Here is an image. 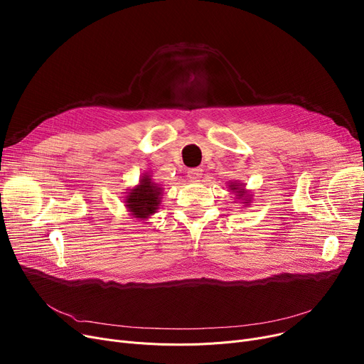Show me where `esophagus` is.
I'll return each instance as SVG.
<instances>
[{"mask_svg":"<svg viewBox=\"0 0 364 364\" xmlns=\"http://www.w3.org/2000/svg\"><path fill=\"white\" fill-rule=\"evenodd\" d=\"M187 176H188V178H190V180L198 181L199 178H202V169H200V168H193V169H188Z\"/></svg>","mask_w":364,"mask_h":364,"instance_id":"1","label":"esophagus"}]
</instances>
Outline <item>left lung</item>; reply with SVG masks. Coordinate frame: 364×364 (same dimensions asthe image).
I'll return each mask as SVG.
<instances>
[{
  "label": "left lung",
  "instance_id": "left-lung-1",
  "mask_svg": "<svg viewBox=\"0 0 364 364\" xmlns=\"http://www.w3.org/2000/svg\"><path fill=\"white\" fill-rule=\"evenodd\" d=\"M230 188H232L233 192H235V193L239 196L237 199H242V200H245V202H243L245 205H250V200H251V199H250V196H251V195L246 192V190H245V186H243V184H240V183H236V181H235V183H230Z\"/></svg>",
  "mask_w": 364,
  "mask_h": 364
}]
</instances>
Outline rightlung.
I'll use <instances>...</instances> for the list:
<instances>
[{
	"mask_svg": "<svg viewBox=\"0 0 364 364\" xmlns=\"http://www.w3.org/2000/svg\"><path fill=\"white\" fill-rule=\"evenodd\" d=\"M161 196L162 188L156 183L151 181L150 176L144 174L140 178L139 186L131 188L128 192L125 206L128 208V211L132 217H136L139 220H146L158 211Z\"/></svg>",
	"mask_w": 364,
	"mask_h": 364,
	"instance_id": "add662e5",
	"label": "right lung"
}]
</instances>
